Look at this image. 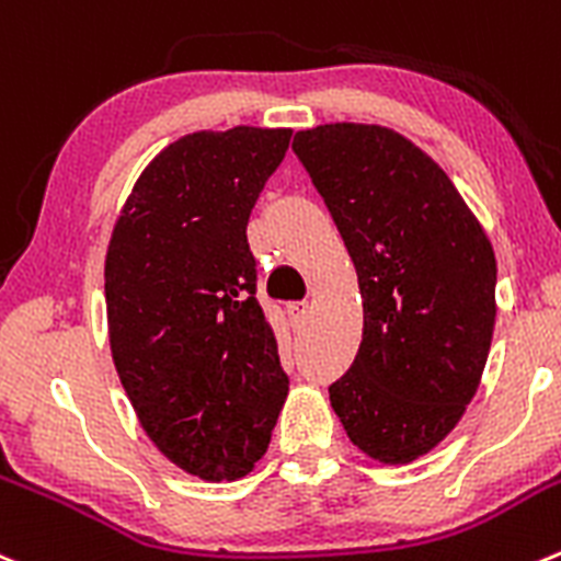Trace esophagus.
<instances>
[{"label": "esophagus", "instance_id": "esophagus-1", "mask_svg": "<svg viewBox=\"0 0 561 561\" xmlns=\"http://www.w3.org/2000/svg\"><path fill=\"white\" fill-rule=\"evenodd\" d=\"M290 314H293V320H296V323H304V320H307L309 314H312V304H307V301L293 304Z\"/></svg>", "mask_w": 561, "mask_h": 561}]
</instances>
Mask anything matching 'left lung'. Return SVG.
I'll return each mask as SVG.
<instances>
[{"instance_id": "left-lung-1", "label": "left lung", "mask_w": 561, "mask_h": 561, "mask_svg": "<svg viewBox=\"0 0 561 561\" xmlns=\"http://www.w3.org/2000/svg\"><path fill=\"white\" fill-rule=\"evenodd\" d=\"M298 161L358 274L364 334L329 386L347 438L411 463L453 433L480 386L496 323V257L447 172L391 128L298 130Z\"/></svg>"}]
</instances>
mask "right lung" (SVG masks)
I'll return each instance as SVG.
<instances>
[{
    "instance_id": "obj_1",
    "label": "right lung",
    "mask_w": 561,
    "mask_h": 561,
    "mask_svg": "<svg viewBox=\"0 0 561 561\" xmlns=\"http://www.w3.org/2000/svg\"><path fill=\"white\" fill-rule=\"evenodd\" d=\"M290 128L197 130L139 175L106 252L108 345L150 442L208 482L265 455L287 397L249 214Z\"/></svg>"
}]
</instances>
